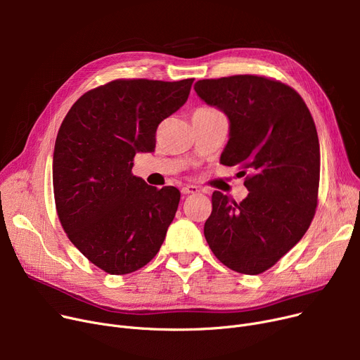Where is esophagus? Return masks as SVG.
Instances as JSON below:
<instances>
[{"label": "esophagus", "instance_id": "obj_1", "mask_svg": "<svg viewBox=\"0 0 360 360\" xmlns=\"http://www.w3.org/2000/svg\"><path fill=\"white\" fill-rule=\"evenodd\" d=\"M200 190H198V186H195V185H185V186H182L181 188V193L184 194V195H190V194H197Z\"/></svg>", "mask_w": 360, "mask_h": 360}]
</instances>
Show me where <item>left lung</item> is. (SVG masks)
<instances>
[{
  "label": "left lung",
  "mask_w": 360,
  "mask_h": 360,
  "mask_svg": "<svg viewBox=\"0 0 360 360\" xmlns=\"http://www.w3.org/2000/svg\"><path fill=\"white\" fill-rule=\"evenodd\" d=\"M194 89L228 115L231 139L220 163L239 166L250 191L240 202L214 191L204 236L226 267L264 273L302 239L315 216L319 141L314 118L295 89L264 75L207 79Z\"/></svg>",
  "instance_id": "left-lung-1"
}]
</instances>
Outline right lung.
Returning a JSON list of instances; mask_svg holds the SVG:
<instances>
[{"mask_svg":"<svg viewBox=\"0 0 360 360\" xmlns=\"http://www.w3.org/2000/svg\"><path fill=\"white\" fill-rule=\"evenodd\" d=\"M194 79H118L86 91L55 141L56 214L68 239L109 274H128L155 258L181 193L132 175L137 151L156 147L159 124L188 99Z\"/></svg>","mask_w":360,"mask_h":360,"instance_id":"add662e5","label":"right lung"}]
</instances>
